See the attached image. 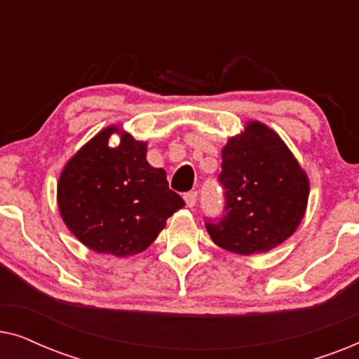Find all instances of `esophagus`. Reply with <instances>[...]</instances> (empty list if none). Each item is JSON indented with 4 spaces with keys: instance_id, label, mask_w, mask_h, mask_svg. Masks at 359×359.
Here are the masks:
<instances>
[{
    "instance_id": "34e87169",
    "label": "esophagus",
    "mask_w": 359,
    "mask_h": 359,
    "mask_svg": "<svg viewBox=\"0 0 359 359\" xmlns=\"http://www.w3.org/2000/svg\"><path fill=\"white\" fill-rule=\"evenodd\" d=\"M196 201H198V193L196 191H189V193L184 194V203L188 208H194Z\"/></svg>"
}]
</instances>
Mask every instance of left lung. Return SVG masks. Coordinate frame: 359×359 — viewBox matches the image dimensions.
I'll list each match as a JSON object with an SVG mask.
<instances>
[{"label":"left lung","mask_w":359,"mask_h":359,"mask_svg":"<svg viewBox=\"0 0 359 359\" xmlns=\"http://www.w3.org/2000/svg\"><path fill=\"white\" fill-rule=\"evenodd\" d=\"M225 214L205 229L238 255L266 253L296 232L306 214L309 178L276 132L250 121L222 149Z\"/></svg>","instance_id":"left-lung-1"}]
</instances>
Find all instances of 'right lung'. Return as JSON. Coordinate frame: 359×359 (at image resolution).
I'll list each match as a JSON object with an SVG mask.
<instances>
[{"instance_id":"1","label":"right lung","mask_w":359,"mask_h":359,"mask_svg":"<svg viewBox=\"0 0 359 359\" xmlns=\"http://www.w3.org/2000/svg\"><path fill=\"white\" fill-rule=\"evenodd\" d=\"M121 135L117 147L109 137ZM57 203L70 232L96 253L126 258L149 248L166 219L184 205L163 168L147 161V144L117 126L106 127L68 160Z\"/></svg>"}]
</instances>
